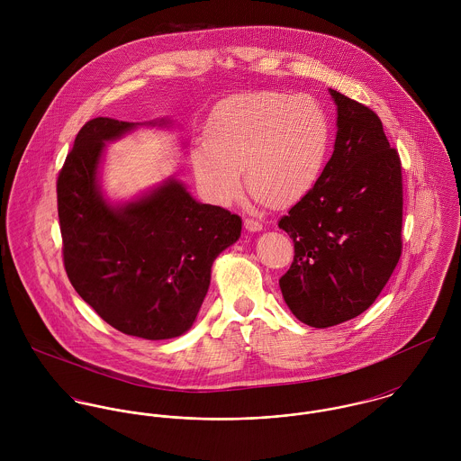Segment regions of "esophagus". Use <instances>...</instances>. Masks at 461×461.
<instances>
[{"mask_svg":"<svg viewBox=\"0 0 461 461\" xmlns=\"http://www.w3.org/2000/svg\"><path fill=\"white\" fill-rule=\"evenodd\" d=\"M245 229L249 232H258L263 229V223L259 220H254V218H245Z\"/></svg>","mask_w":461,"mask_h":461,"instance_id":"esophagus-1","label":"esophagus"}]
</instances>
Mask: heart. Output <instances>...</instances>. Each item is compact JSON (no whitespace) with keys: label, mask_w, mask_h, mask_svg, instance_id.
<instances>
[{"label":"heart","mask_w":461,"mask_h":461,"mask_svg":"<svg viewBox=\"0 0 461 461\" xmlns=\"http://www.w3.org/2000/svg\"><path fill=\"white\" fill-rule=\"evenodd\" d=\"M329 145V117L314 97L241 94L214 110L192 165L202 190L218 203L241 195L245 168L252 195L284 207L314 186Z\"/></svg>","instance_id":"b5f03b06"}]
</instances>
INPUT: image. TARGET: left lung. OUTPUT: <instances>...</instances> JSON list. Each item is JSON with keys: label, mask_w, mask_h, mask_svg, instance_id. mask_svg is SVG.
Listing matches in <instances>:
<instances>
[{"label": "left lung", "mask_w": 461, "mask_h": 461, "mask_svg": "<svg viewBox=\"0 0 461 461\" xmlns=\"http://www.w3.org/2000/svg\"><path fill=\"white\" fill-rule=\"evenodd\" d=\"M330 94L337 104L333 154L316 185L278 220L294 243L280 291L291 312L314 329L369 309L402 250L399 154L371 108Z\"/></svg>", "instance_id": "left-lung-1"}]
</instances>
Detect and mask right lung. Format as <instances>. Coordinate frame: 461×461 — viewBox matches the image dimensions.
<instances>
[{
    "label": "right lung",
    "instance_id": "right-lung-1",
    "mask_svg": "<svg viewBox=\"0 0 461 461\" xmlns=\"http://www.w3.org/2000/svg\"><path fill=\"white\" fill-rule=\"evenodd\" d=\"M132 128L97 117L77 132L57 181L62 256L76 293L110 327L161 340L194 325L212 261L241 236V218L198 203L176 179L124 207L106 203L97 186L104 141Z\"/></svg>",
    "mask_w": 461,
    "mask_h": 461
}]
</instances>
